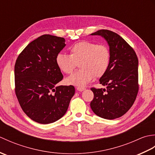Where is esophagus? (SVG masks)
I'll use <instances>...</instances> for the list:
<instances>
[{"instance_id": "34e87169", "label": "esophagus", "mask_w": 155, "mask_h": 155, "mask_svg": "<svg viewBox=\"0 0 155 155\" xmlns=\"http://www.w3.org/2000/svg\"><path fill=\"white\" fill-rule=\"evenodd\" d=\"M77 90L78 91L82 92V91H84V90H85V88H82V87H77Z\"/></svg>"}]
</instances>
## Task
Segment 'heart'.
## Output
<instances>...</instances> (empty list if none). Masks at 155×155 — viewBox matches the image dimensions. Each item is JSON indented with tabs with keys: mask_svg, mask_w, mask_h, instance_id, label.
<instances>
[{
	"mask_svg": "<svg viewBox=\"0 0 155 155\" xmlns=\"http://www.w3.org/2000/svg\"><path fill=\"white\" fill-rule=\"evenodd\" d=\"M110 52L106 45L83 41L72 45L70 55L58 53L56 64L61 72L71 74L79 63V71L65 78L68 85L83 87L95 77H101L110 64Z\"/></svg>",
	"mask_w": 155,
	"mask_h": 155,
	"instance_id": "b5f03b06",
	"label": "heart"
}]
</instances>
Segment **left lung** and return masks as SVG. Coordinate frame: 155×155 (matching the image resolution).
<instances>
[{
    "label": "left lung",
    "instance_id": "1",
    "mask_svg": "<svg viewBox=\"0 0 155 155\" xmlns=\"http://www.w3.org/2000/svg\"><path fill=\"white\" fill-rule=\"evenodd\" d=\"M91 35L101 36L109 47L110 64L99 82L107 88H92L94 98L91 107L94 113L105 119L120 117L132 107L139 91L137 56L120 35L99 30Z\"/></svg>",
    "mask_w": 155,
    "mask_h": 155
}]
</instances>
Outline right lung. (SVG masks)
Here are the masks:
<instances>
[{"label":"right lung","mask_w":155,"mask_h":155,"mask_svg":"<svg viewBox=\"0 0 155 155\" xmlns=\"http://www.w3.org/2000/svg\"><path fill=\"white\" fill-rule=\"evenodd\" d=\"M65 46L64 38L42 35L29 43L16 61V97L25 113L37 123L60 119L74 94L72 85L57 86L63 76L55 59Z\"/></svg>","instance_id":"add662e5"}]
</instances>
